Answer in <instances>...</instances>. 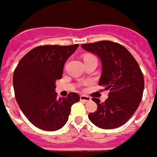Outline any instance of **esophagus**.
<instances>
[{"label": "esophagus", "mask_w": 157, "mask_h": 157, "mask_svg": "<svg viewBox=\"0 0 157 157\" xmlns=\"http://www.w3.org/2000/svg\"><path fill=\"white\" fill-rule=\"evenodd\" d=\"M81 101H91V98L89 97V96H87V95H81Z\"/></svg>", "instance_id": "esophagus-1"}]
</instances>
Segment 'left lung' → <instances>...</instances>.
I'll return each mask as SVG.
<instances>
[{
	"label": "left lung",
	"instance_id": "left-lung-1",
	"mask_svg": "<svg viewBox=\"0 0 157 157\" xmlns=\"http://www.w3.org/2000/svg\"><path fill=\"white\" fill-rule=\"evenodd\" d=\"M82 48L100 58L101 75L98 84L109 90L108 99L97 104L89 119L95 126L109 129L127 122L143 98L144 79L137 62L125 47L109 41L82 44Z\"/></svg>",
	"mask_w": 157,
	"mask_h": 157
}]
</instances>
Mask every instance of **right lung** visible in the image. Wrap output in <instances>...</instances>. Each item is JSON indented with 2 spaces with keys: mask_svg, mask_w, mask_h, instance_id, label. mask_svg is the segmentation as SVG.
I'll use <instances>...</instances> for the list:
<instances>
[{
  "mask_svg": "<svg viewBox=\"0 0 157 157\" xmlns=\"http://www.w3.org/2000/svg\"><path fill=\"white\" fill-rule=\"evenodd\" d=\"M78 46L36 47L18 63L13 75L15 99L35 127L47 131L60 129L68 122L71 106L80 101L76 93L57 97L55 90L56 81L62 78L65 62Z\"/></svg>",
  "mask_w": 157,
  "mask_h": 157,
  "instance_id": "right-lung-1",
  "label": "right lung"
}]
</instances>
